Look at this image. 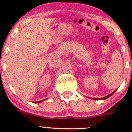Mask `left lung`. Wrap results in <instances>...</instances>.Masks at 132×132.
Wrapping results in <instances>:
<instances>
[{
  "label": "left lung",
  "instance_id": "obj_1",
  "mask_svg": "<svg viewBox=\"0 0 132 132\" xmlns=\"http://www.w3.org/2000/svg\"><path fill=\"white\" fill-rule=\"evenodd\" d=\"M116 90H115V91H113V92H112V93H111V94H109V95H107V96L104 97H103V98H99V99H97V98H92V99H94V100H100V99H107V98H109V97H110V96H111V95H112V94H113V93H114V92H116Z\"/></svg>",
  "mask_w": 132,
  "mask_h": 132
}]
</instances>
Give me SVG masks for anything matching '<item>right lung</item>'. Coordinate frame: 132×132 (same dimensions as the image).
Returning <instances> with one entry per match:
<instances>
[{"label":"right lung","instance_id":"obj_1","mask_svg":"<svg viewBox=\"0 0 132 132\" xmlns=\"http://www.w3.org/2000/svg\"><path fill=\"white\" fill-rule=\"evenodd\" d=\"M45 99H43V100H42V101H37V102H35V103H38V102H42V101H45Z\"/></svg>","mask_w":132,"mask_h":132}]
</instances>
